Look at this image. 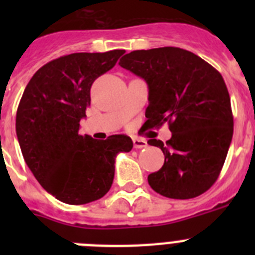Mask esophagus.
Returning <instances> with one entry per match:
<instances>
[{
	"instance_id": "1",
	"label": "esophagus",
	"mask_w": 255,
	"mask_h": 255,
	"mask_svg": "<svg viewBox=\"0 0 255 255\" xmlns=\"http://www.w3.org/2000/svg\"><path fill=\"white\" fill-rule=\"evenodd\" d=\"M132 143H134V148H136V149H140V148L147 147V141L143 140V139L134 138L132 139Z\"/></svg>"
}]
</instances>
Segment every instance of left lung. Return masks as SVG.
<instances>
[{
	"label": "left lung",
	"instance_id": "8db88e82",
	"mask_svg": "<svg viewBox=\"0 0 255 255\" xmlns=\"http://www.w3.org/2000/svg\"><path fill=\"white\" fill-rule=\"evenodd\" d=\"M121 67L143 78L149 88L148 129L164 123L172 132L161 148L164 163L150 173V188L163 197L190 199L203 194L220 176L234 132L225 80L215 67L177 47L139 49L124 56Z\"/></svg>",
	"mask_w": 255,
	"mask_h": 255
}]
</instances>
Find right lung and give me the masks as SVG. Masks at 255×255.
<instances>
[{"label": "right lung", "mask_w": 255, "mask_h": 255, "mask_svg": "<svg viewBox=\"0 0 255 255\" xmlns=\"http://www.w3.org/2000/svg\"><path fill=\"white\" fill-rule=\"evenodd\" d=\"M125 53H71L40 67L22 93L16 135L22 157L42 188L67 204L101 199L115 176L117 153L130 152L128 135L96 140L79 134L91 106V87Z\"/></svg>", "instance_id": "add662e5"}]
</instances>
